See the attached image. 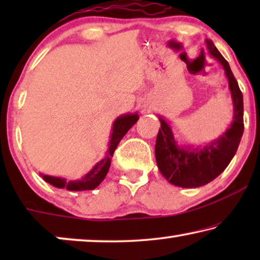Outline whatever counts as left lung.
I'll return each mask as SVG.
<instances>
[{
	"label": "left lung",
	"instance_id": "left-lung-1",
	"mask_svg": "<svg viewBox=\"0 0 260 260\" xmlns=\"http://www.w3.org/2000/svg\"><path fill=\"white\" fill-rule=\"evenodd\" d=\"M206 44L209 53L219 60L229 78L234 105L233 124L209 147H205L201 150L189 151L187 148L177 147L169 125L165 119L159 118L161 127L155 145L157 167L170 183L183 188L205 186L218 177L236 155L244 133V103L239 85L227 60L218 51L213 41L206 40Z\"/></svg>",
	"mask_w": 260,
	"mask_h": 260
}]
</instances>
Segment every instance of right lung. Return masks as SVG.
Wrapping results in <instances>:
<instances>
[{
  "label": "right lung",
  "instance_id": "obj_1",
  "mask_svg": "<svg viewBox=\"0 0 260 260\" xmlns=\"http://www.w3.org/2000/svg\"><path fill=\"white\" fill-rule=\"evenodd\" d=\"M138 120V115H126L118 117L113 123V129L111 135V141H110V147L108 151V156L99 161L94 168L91 170L87 175L83 177L80 181H66L65 179H60V177H53L48 175H44V180L46 182L51 183L52 186L56 188H66L69 190H90L94 189L95 187L99 186V183L105 179L106 174L109 172L110 165H111V159L115 152L117 145L120 140L124 137L131 126L134 125Z\"/></svg>",
  "mask_w": 260,
  "mask_h": 260
}]
</instances>
